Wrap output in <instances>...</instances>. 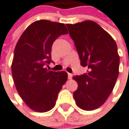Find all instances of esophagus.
<instances>
[{"label":"esophagus","mask_w":129,"mask_h":129,"mask_svg":"<svg viewBox=\"0 0 129 129\" xmlns=\"http://www.w3.org/2000/svg\"><path fill=\"white\" fill-rule=\"evenodd\" d=\"M68 79H71V78H72V77H73L72 74H70V73H68Z\"/></svg>","instance_id":"esophagus-1"}]
</instances>
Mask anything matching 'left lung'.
Wrapping results in <instances>:
<instances>
[{"mask_svg": "<svg viewBox=\"0 0 129 129\" xmlns=\"http://www.w3.org/2000/svg\"><path fill=\"white\" fill-rule=\"evenodd\" d=\"M86 74L74 76L77 89L74 98L78 107L93 110L101 106L113 90L119 76V56L112 37L99 24L86 20L66 24Z\"/></svg>", "mask_w": 129, "mask_h": 129, "instance_id": "1", "label": "left lung"}]
</instances>
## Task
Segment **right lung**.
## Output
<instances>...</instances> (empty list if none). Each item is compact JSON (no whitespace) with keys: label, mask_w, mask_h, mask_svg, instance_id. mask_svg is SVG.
Wrapping results in <instances>:
<instances>
[{"label":"right lung","mask_w":129,"mask_h":129,"mask_svg":"<svg viewBox=\"0 0 129 129\" xmlns=\"http://www.w3.org/2000/svg\"><path fill=\"white\" fill-rule=\"evenodd\" d=\"M68 33L64 23L41 20L30 24L16 45L11 71L18 93L33 110L52 109L68 80L65 71L47 69L55 40Z\"/></svg>","instance_id":"add662e5"}]
</instances>
